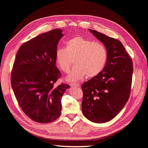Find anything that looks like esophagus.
I'll return each mask as SVG.
<instances>
[{"label": "esophagus", "mask_w": 148, "mask_h": 148, "mask_svg": "<svg viewBox=\"0 0 148 148\" xmlns=\"http://www.w3.org/2000/svg\"><path fill=\"white\" fill-rule=\"evenodd\" d=\"M70 85L71 86H76V87H79V84L77 83H70Z\"/></svg>", "instance_id": "1"}]
</instances>
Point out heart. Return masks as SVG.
<instances>
[{
    "mask_svg": "<svg viewBox=\"0 0 148 148\" xmlns=\"http://www.w3.org/2000/svg\"><path fill=\"white\" fill-rule=\"evenodd\" d=\"M108 52L103 43L76 36L68 40L65 48L56 51V61L61 71L68 73L75 63L77 65L67 77L68 81L81 80L85 76L93 77L105 66Z\"/></svg>",
    "mask_w": 148,
    "mask_h": 148,
    "instance_id": "obj_1",
    "label": "heart"
}]
</instances>
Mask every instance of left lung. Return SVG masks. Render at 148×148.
Returning <instances> with one entry per match:
<instances>
[{
  "label": "left lung",
  "mask_w": 148,
  "mask_h": 148,
  "mask_svg": "<svg viewBox=\"0 0 148 148\" xmlns=\"http://www.w3.org/2000/svg\"><path fill=\"white\" fill-rule=\"evenodd\" d=\"M89 31L105 45L108 58L102 72L82 86V112L92 122L103 123L116 116L129 99L133 62L119 40Z\"/></svg>",
  "instance_id": "1"
}]
</instances>
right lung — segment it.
<instances>
[{"label": "right lung", "instance_id": "add662e5", "mask_svg": "<svg viewBox=\"0 0 148 148\" xmlns=\"http://www.w3.org/2000/svg\"><path fill=\"white\" fill-rule=\"evenodd\" d=\"M56 29L22 44L17 51L11 76L14 94L20 108L34 122L51 123L62 111V97L67 84L56 66L57 45L63 34Z\"/></svg>", "mask_w": 148, "mask_h": 148}]
</instances>
